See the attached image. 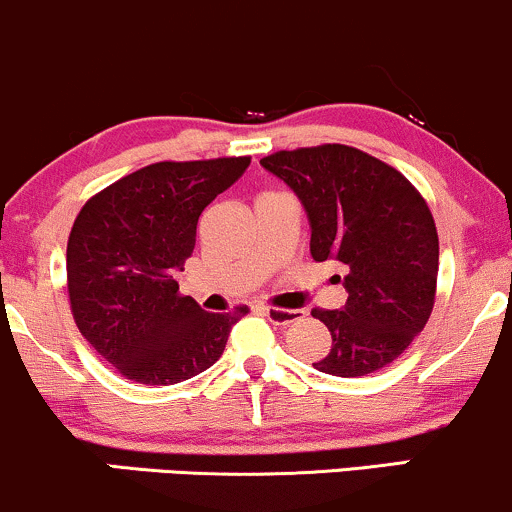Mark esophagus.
I'll use <instances>...</instances> for the list:
<instances>
[{
  "mask_svg": "<svg viewBox=\"0 0 512 512\" xmlns=\"http://www.w3.org/2000/svg\"><path fill=\"white\" fill-rule=\"evenodd\" d=\"M262 313L274 322V325H291V322L301 320L303 310H286V308H272V305H264Z\"/></svg>",
  "mask_w": 512,
  "mask_h": 512,
  "instance_id": "34e87169",
  "label": "esophagus"
}]
</instances>
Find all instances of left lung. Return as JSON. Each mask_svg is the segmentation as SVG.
Wrapping results in <instances>:
<instances>
[{
    "label": "left lung",
    "instance_id": "left-lung-1",
    "mask_svg": "<svg viewBox=\"0 0 512 512\" xmlns=\"http://www.w3.org/2000/svg\"><path fill=\"white\" fill-rule=\"evenodd\" d=\"M262 166L301 199L310 255L346 267L342 310L315 308L332 349L317 370L358 378L390 366L436 303L438 231L426 199L380 158L344 144L276 151Z\"/></svg>",
    "mask_w": 512,
    "mask_h": 512
}]
</instances>
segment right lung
I'll list each match as a JSON object with an SVG mask.
<instances>
[{"mask_svg":"<svg viewBox=\"0 0 512 512\" xmlns=\"http://www.w3.org/2000/svg\"><path fill=\"white\" fill-rule=\"evenodd\" d=\"M250 156L161 161L93 195L67 243V291L79 332L117 373L173 385L219 361L248 313H207L173 279L195 250L197 221Z\"/></svg>","mask_w":512,"mask_h":512,"instance_id":"add662e5","label":"right lung"}]
</instances>
